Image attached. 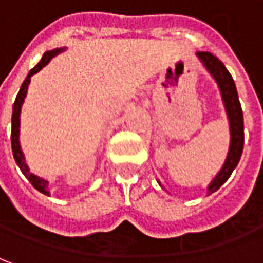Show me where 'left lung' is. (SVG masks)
<instances>
[{
    "mask_svg": "<svg viewBox=\"0 0 263 263\" xmlns=\"http://www.w3.org/2000/svg\"><path fill=\"white\" fill-rule=\"evenodd\" d=\"M197 57L201 60V63L204 64V67L209 70V73L215 78V81L218 82L223 104H225V110L228 115V120H230V131H231V143H230V152L227 156V160L223 163L222 169L219 171V174L215 177L208 189L209 194H212L230 178L235 166L240 162V157L243 153V145H245V123H243V110L240 106L234 79L227 70V67L218 57H215L211 52L199 51Z\"/></svg>",
    "mask_w": 263,
    "mask_h": 263,
    "instance_id": "8db88e82",
    "label": "left lung"
}]
</instances>
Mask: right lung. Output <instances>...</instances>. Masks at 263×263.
Here are the masks:
<instances>
[{
    "label": "right lung",
    "instance_id": "add662e5",
    "mask_svg": "<svg viewBox=\"0 0 263 263\" xmlns=\"http://www.w3.org/2000/svg\"><path fill=\"white\" fill-rule=\"evenodd\" d=\"M63 50L62 48H57V50H51V51H47L44 55H42V59H41V62L26 76V79L23 81V84L20 86V89H18V94L17 97H16V101H14V104H13V116H11V150H13V156H14V160H16V163L20 167V171L23 172V175L28 178L29 182L33 185V189H36L38 191H41L42 194H50V191L47 190V185H48V182L45 181V179H42V178L36 177V175H33V174H30L28 169V166L25 163V157H23V153H22V150H20V144H18V125H20V109H22V104H23V100L26 97V92H28V85L29 82H30V76L32 74H35L36 72H40L41 69L44 67V66H47V64L50 63V60H51L54 55H57L59 52H62Z\"/></svg>",
    "mask_w": 263,
    "mask_h": 263
}]
</instances>
